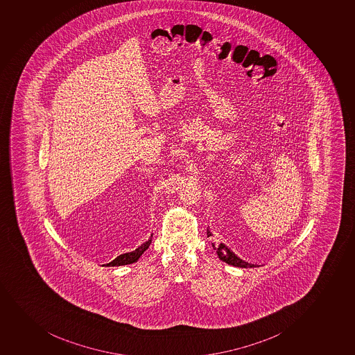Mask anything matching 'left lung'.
I'll list each match as a JSON object with an SVG mask.
<instances>
[{
  "mask_svg": "<svg viewBox=\"0 0 355 355\" xmlns=\"http://www.w3.org/2000/svg\"><path fill=\"white\" fill-rule=\"evenodd\" d=\"M207 235L209 237V236H211V232L208 230ZM213 248L214 250H216L217 256H218L220 261H225L227 264L232 265V266H236V268H245V269L247 268H256V266H258V265L250 264V263H248V261H243L241 258L237 257L223 243H220L218 245L213 243Z\"/></svg>",
  "mask_w": 355,
  "mask_h": 355,
  "instance_id": "left-lung-1",
  "label": "left lung"
}]
</instances>
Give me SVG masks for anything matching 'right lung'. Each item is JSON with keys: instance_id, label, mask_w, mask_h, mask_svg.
<instances>
[{"instance_id": "right-lung-1", "label": "right lung", "mask_w": 355, "mask_h": 355, "mask_svg": "<svg viewBox=\"0 0 355 355\" xmlns=\"http://www.w3.org/2000/svg\"><path fill=\"white\" fill-rule=\"evenodd\" d=\"M153 236V235H152ZM152 236L148 241H146L145 243H142L141 245H139L135 250L130 251V252H125L114 258L112 261H110L107 264H104L105 266H120V265L132 264L138 261L140 256L145 252L148 247H150V242H152ZM103 265V266H104Z\"/></svg>"}]
</instances>
